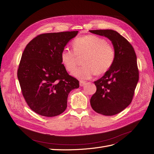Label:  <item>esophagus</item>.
Instances as JSON below:
<instances>
[{
	"instance_id": "1",
	"label": "esophagus",
	"mask_w": 154,
	"mask_h": 154,
	"mask_svg": "<svg viewBox=\"0 0 154 154\" xmlns=\"http://www.w3.org/2000/svg\"><path fill=\"white\" fill-rule=\"evenodd\" d=\"M86 83V82H85V81H83V80H80V85L81 86V87H83V85H84Z\"/></svg>"
}]
</instances>
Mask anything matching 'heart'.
<instances>
[{
    "label": "heart",
    "mask_w": 154,
    "mask_h": 154,
    "mask_svg": "<svg viewBox=\"0 0 154 154\" xmlns=\"http://www.w3.org/2000/svg\"><path fill=\"white\" fill-rule=\"evenodd\" d=\"M73 51L64 48L60 54L61 61L69 72L76 67L79 59H82V67L72 73L74 76L87 80L94 74L101 75L112 66L116 59L115 48L100 36L87 35L78 37L72 42Z\"/></svg>",
    "instance_id": "obj_1"
}]
</instances>
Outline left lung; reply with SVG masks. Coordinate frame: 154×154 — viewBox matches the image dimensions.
<instances>
[{
    "label": "left lung",
    "mask_w": 154,
    "mask_h": 154,
    "mask_svg": "<svg viewBox=\"0 0 154 154\" xmlns=\"http://www.w3.org/2000/svg\"><path fill=\"white\" fill-rule=\"evenodd\" d=\"M107 37L116 50V59L108 71L94 83L96 92L91 98L92 109L104 116H113L131 103L139 80V69L134 49L129 42L112 29L90 30Z\"/></svg>",
    "instance_id": "obj_1"
}]
</instances>
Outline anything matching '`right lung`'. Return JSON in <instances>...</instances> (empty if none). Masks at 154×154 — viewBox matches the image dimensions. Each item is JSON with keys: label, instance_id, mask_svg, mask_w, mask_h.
Returning <instances> with one entry per match:
<instances>
[{"label": "right lung", "instance_id": "right-lung-1", "mask_svg": "<svg viewBox=\"0 0 154 154\" xmlns=\"http://www.w3.org/2000/svg\"><path fill=\"white\" fill-rule=\"evenodd\" d=\"M78 31L40 34L27 44L22 53L17 76L22 95L29 108L45 117L63 113L69 92L79 87L70 76L60 54Z\"/></svg>", "mask_w": 154, "mask_h": 154}]
</instances>
